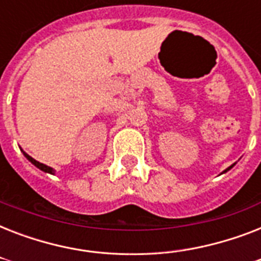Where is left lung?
Listing matches in <instances>:
<instances>
[{
    "mask_svg": "<svg viewBox=\"0 0 261 261\" xmlns=\"http://www.w3.org/2000/svg\"><path fill=\"white\" fill-rule=\"evenodd\" d=\"M233 167H234V164H233V165H230V167L227 168V169H225V171H223V173H225V172H227V171H229V169H231V168H233Z\"/></svg>",
    "mask_w": 261,
    "mask_h": 261,
    "instance_id": "obj_1",
    "label": "left lung"
}]
</instances>
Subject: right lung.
I'll use <instances>...</instances> for the list:
<instances>
[{
	"mask_svg": "<svg viewBox=\"0 0 261 261\" xmlns=\"http://www.w3.org/2000/svg\"><path fill=\"white\" fill-rule=\"evenodd\" d=\"M22 154L25 155V157H27V160H28V161H31V163L34 164L35 167H36V168H39V169H40V171H43V172H47V173H51V174H54V169H53V168L47 167V165H44V164H42V163H39V161H36V160H35V159H32V157H31V155H28V154H27L25 151H22Z\"/></svg>",
	"mask_w": 261,
	"mask_h": 261,
	"instance_id": "right-lung-1",
	"label": "right lung"
}]
</instances>
